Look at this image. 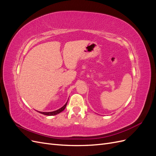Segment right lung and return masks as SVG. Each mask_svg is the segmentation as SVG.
<instances>
[{"label":"right lung","mask_w":156,"mask_h":156,"mask_svg":"<svg viewBox=\"0 0 156 156\" xmlns=\"http://www.w3.org/2000/svg\"><path fill=\"white\" fill-rule=\"evenodd\" d=\"M67 103H66V104L62 107H61L60 108H59V109L56 110V111H53V112H39L41 113V114H43V115H48V116L56 115L58 114V113L61 112L62 111H63L65 109L66 107V105H67Z\"/></svg>","instance_id":"obj_1"}]
</instances>
